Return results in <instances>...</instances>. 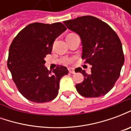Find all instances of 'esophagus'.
Here are the masks:
<instances>
[{"label": "esophagus", "instance_id": "obj_1", "mask_svg": "<svg viewBox=\"0 0 131 131\" xmlns=\"http://www.w3.org/2000/svg\"><path fill=\"white\" fill-rule=\"evenodd\" d=\"M69 72L70 74H74V73H75V71H74V69L73 68H69Z\"/></svg>", "mask_w": 131, "mask_h": 131}]
</instances>
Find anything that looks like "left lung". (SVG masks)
Returning <instances> with one entry per match:
<instances>
[{"label": "left lung", "mask_w": 131, "mask_h": 131, "mask_svg": "<svg viewBox=\"0 0 131 131\" xmlns=\"http://www.w3.org/2000/svg\"><path fill=\"white\" fill-rule=\"evenodd\" d=\"M69 29L79 35L82 59L92 65L91 73L81 68L75 71L83 75L76 85L78 93L85 97L104 95L114 87L120 76L124 54L118 35L104 21L93 16H83L63 22Z\"/></svg>", "instance_id": "1"}]
</instances>
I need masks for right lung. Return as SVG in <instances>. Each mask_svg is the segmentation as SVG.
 <instances>
[{"label": "right lung", "instance_id": "right-lung-1", "mask_svg": "<svg viewBox=\"0 0 131 131\" xmlns=\"http://www.w3.org/2000/svg\"><path fill=\"white\" fill-rule=\"evenodd\" d=\"M66 29L60 22H36L27 25L13 39L7 67L19 93L29 101L43 103L57 97L60 79L69 71L60 65L51 72L44 65V58L51 54L54 40Z\"/></svg>", "mask_w": 131, "mask_h": 131}]
</instances>
